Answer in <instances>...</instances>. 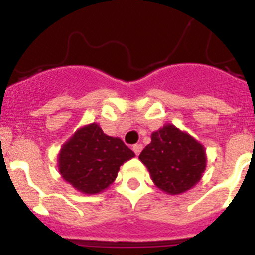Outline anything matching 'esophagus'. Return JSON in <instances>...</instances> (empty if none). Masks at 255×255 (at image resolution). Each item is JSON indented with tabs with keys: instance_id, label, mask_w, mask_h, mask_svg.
Masks as SVG:
<instances>
[{
	"instance_id": "obj_1",
	"label": "esophagus",
	"mask_w": 255,
	"mask_h": 255,
	"mask_svg": "<svg viewBox=\"0 0 255 255\" xmlns=\"http://www.w3.org/2000/svg\"><path fill=\"white\" fill-rule=\"evenodd\" d=\"M141 149H143V145H141V144H135L134 147H132V150H134V153H135V154H136V155L140 154Z\"/></svg>"
}]
</instances>
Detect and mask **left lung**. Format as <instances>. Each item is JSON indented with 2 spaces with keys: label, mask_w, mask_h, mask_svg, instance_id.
<instances>
[{
  "label": "left lung",
  "mask_w": 255,
  "mask_h": 255,
  "mask_svg": "<svg viewBox=\"0 0 255 255\" xmlns=\"http://www.w3.org/2000/svg\"><path fill=\"white\" fill-rule=\"evenodd\" d=\"M150 138L152 141L139 159L148 168L157 188L177 195L200 181L207 166L203 144L172 124H164Z\"/></svg>",
  "instance_id": "1"
}]
</instances>
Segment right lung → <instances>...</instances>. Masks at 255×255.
Masks as SVG:
<instances>
[{"label":"right lung","mask_w":255,"mask_h":255,"mask_svg":"<svg viewBox=\"0 0 255 255\" xmlns=\"http://www.w3.org/2000/svg\"><path fill=\"white\" fill-rule=\"evenodd\" d=\"M135 157L120 138L102 131L97 123L79 128L62 144L57 157L61 176L88 195L106 190L117 177L121 164Z\"/></svg>","instance_id":"1"}]
</instances>
